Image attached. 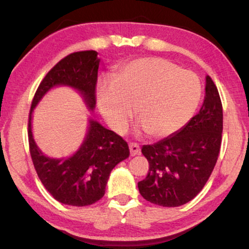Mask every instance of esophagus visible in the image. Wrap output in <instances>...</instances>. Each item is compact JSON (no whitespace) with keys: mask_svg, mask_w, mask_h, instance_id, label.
Here are the masks:
<instances>
[{"mask_svg":"<svg viewBox=\"0 0 249 249\" xmlns=\"http://www.w3.org/2000/svg\"><path fill=\"white\" fill-rule=\"evenodd\" d=\"M129 149H130L131 156L138 155L139 153H141V147H139V145L136 144V142H130V144H129Z\"/></svg>","mask_w":249,"mask_h":249,"instance_id":"obj_1","label":"esophagus"}]
</instances>
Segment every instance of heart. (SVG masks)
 Instances as JSON below:
<instances>
[{"instance_id": "heart-1", "label": "heart", "mask_w": 249, "mask_h": 249, "mask_svg": "<svg viewBox=\"0 0 249 249\" xmlns=\"http://www.w3.org/2000/svg\"><path fill=\"white\" fill-rule=\"evenodd\" d=\"M202 84L193 71L162 57H141L119 67L112 81L97 87V105L115 131L127 129L137 105V118L152 137L179 131L198 107Z\"/></svg>"}]
</instances>
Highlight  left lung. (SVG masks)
<instances>
[{"label": "left lung", "mask_w": 249, "mask_h": 249, "mask_svg": "<svg viewBox=\"0 0 249 249\" xmlns=\"http://www.w3.org/2000/svg\"><path fill=\"white\" fill-rule=\"evenodd\" d=\"M222 130V103L215 84L207 76L198 113L171 137L142 146L149 166L146 178L138 182L141 195L164 207L183 205L196 197L216 164Z\"/></svg>", "instance_id": "obj_1"}]
</instances>
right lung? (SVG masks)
<instances>
[{"label": "right lung", "instance_id": "obj_1", "mask_svg": "<svg viewBox=\"0 0 249 249\" xmlns=\"http://www.w3.org/2000/svg\"><path fill=\"white\" fill-rule=\"evenodd\" d=\"M100 60L96 51H80L60 60L40 81L28 118L29 152L37 176L57 202L72 206L96 203L105 194L108 176L119 162L129 156L127 142L114 131L90 120L84 144L69 159L46 158L37 147L32 134V113L47 90L67 85L83 94L88 107L96 104V84Z\"/></svg>", "mask_w": 249, "mask_h": 249}]
</instances>
